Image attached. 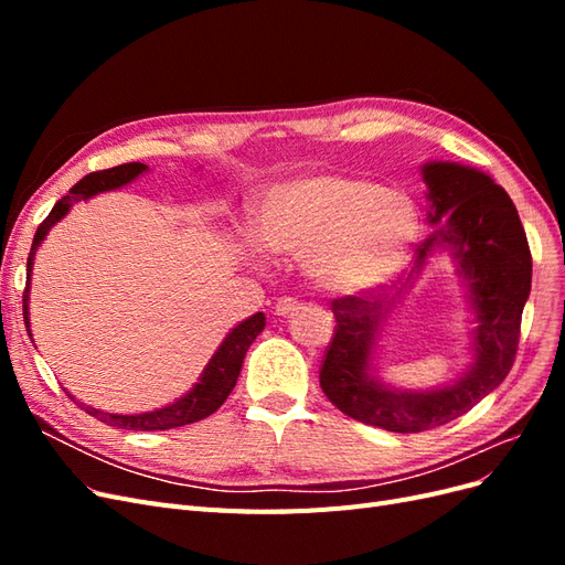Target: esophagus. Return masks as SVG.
Listing matches in <instances>:
<instances>
[{
	"label": "esophagus",
	"mask_w": 565,
	"mask_h": 565,
	"mask_svg": "<svg viewBox=\"0 0 565 565\" xmlns=\"http://www.w3.org/2000/svg\"><path fill=\"white\" fill-rule=\"evenodd\" d=\"M297 309H299L297 299H292V297H282V299H278V303H276V316L287 318V316H292Z\"/></svg>",
	"instance_id": "obj_1"
}]
</instances>
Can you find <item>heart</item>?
Masks as SVG:
<instances>
[{
	"instance_id": "b5f03b06",
	"label": "heart",
	"mask_w": 565,
	"mask_h": 565,
	"mask_svg": "<svg viewBox=\"0 0 565 565\" xmlns=\"http://www.w3.org/2000/svg\"><path fill=\"white\" fill-rule=\"evenodd\" d=\"M254 237L273 256L301 259L322 295L358 297L386 287L419 237L413 198L339 172L273 183L254 212ZM249 259H259L247 247Z\"/></svg>"
}]
</instances>
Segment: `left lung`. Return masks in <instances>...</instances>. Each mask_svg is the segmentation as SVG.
Wrapping results in <instances>:
<instances>
[{
  "label": "left lung",
  "instance_id": "1",
  "mask_svg": "<svg viewBox=\"0 0 565 565\" xmlns=\"http://www.w3.org/2000/svg\"><path fill=\"white\" fill-rule=\"evenodd\" d=\"M431 235L417 247L409 282L448 252L467 289L473 361L461 377L434 388H398L374 367L384 322L403 297L332 301L334 339L324 353L320 386L341 413L393 434H419L448 424L498 388L514 365L521 313L530 297L533 259L514 202L476 167L431 160L422 164ZM407 289L413 285H405Z\"/></svg>",
  "mask_w": 565,
  "mask_h": 565
}]
</instances>
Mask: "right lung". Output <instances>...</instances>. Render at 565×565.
Instances as JSON below:
<instances>
[{
	"label": "right lung",
	"instance_id": "add662e5",
	"mask_svg": "<svg viewBox=\"0 0 565 565\" xmlns=\"http://www.w3.org/2000/svg\"><path fill=\"white\" fill-rule=\"evenodd\" d=\"M148 172V164L141 162H129V164H119L113 169H104V172H94L89 177H84L79 183L71 188V193L61 198L54 210L49 212V216L42 221V226L35 233V241H32V249L28 256V282H25V295H23V318H25V328L30 334V276H32V264H35V254L42 247L44 237L49 231L54 228L65 214L73 210V204L79 200H92L94 195H100L106 191H117L131 181L139 179L141 174ZM266 328V316L264 313H254L247 320L224 337L214 355L210 358V363L204 365L202 374L198 382L193 384L191 391H185L181 398L174 403H169L164 407L150 409V413H139V415H117V413H104V409H96L92 405L79 403L73 393H67L84 413H89L98 422H104L108 426H117V429H129V431H164V429H174V426L183 424H193L204 417H210L212 413L224 405L228 398V393L233 391L237 374H241L245 353L252 347V341L262 334Z\"/></svg>",
	"mask_w": 565,
	"mask_h": 565
}]
</instances>
